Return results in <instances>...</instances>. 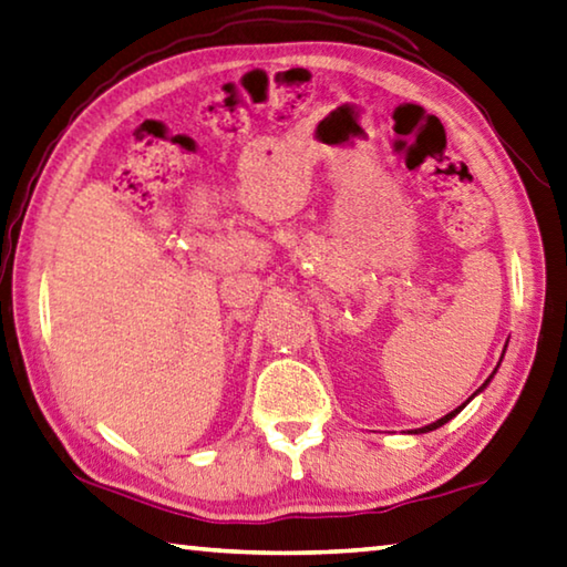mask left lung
I'll return each instance as SVG.
<instances>
[{
    "instance_id": "obj_1",
    "label": "left lung",
    "mask_w": 567,
    "mask_h": 567,
    "mask_svg": "<svg viewBox=\"0 0 567 567\" xmlns=\"http://www.w3.org/2000/svg\"><path fill=\"white\" fill-rule=\"evenodd\" d=\"M486 384H488V382H486ZM486 384H483V386H486ZM463 406H466V404H463ZM463 406L454 409V411H451V414H446L444 419H439V421H434V424H429V426H424V429H419V431H421V434H426V431H434V429H439V426H444V424H446V421H451V419H454V416L458 414V411H461Z\"/></svg>"
}]
</instances>
